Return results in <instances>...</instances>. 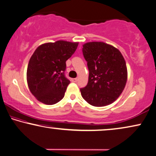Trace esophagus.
I'll use <instances>...</instances> for the list:
<instances>
[{"label":"esophagus","instance_id":"34e87169","mask_svg":"<svg viewBox=\"0 0 156 156\" xmlns=\"http://www.w3.org/2000/svg\"><path fill=\"white\" fill-rule=\"evenodd\" d=\"M71 80H72V82L76 83V82H77V81H78V78H72Z\"/></svg>","mask_w":156,"mask_h":156}]
</instances>
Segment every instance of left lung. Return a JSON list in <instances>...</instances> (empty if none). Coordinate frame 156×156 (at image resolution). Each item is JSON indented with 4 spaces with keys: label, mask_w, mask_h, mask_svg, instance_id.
<instances>
[{
    "label": "left lung",
    "mask_w": 156,
    "mask_h": 156,
    "mask_svg": "<svg viewBox=\"0 0 156 156\" xmlns=\"http://www.w3.org/2000/svg\"><path fill=\"white\" fill-rule=\"evenodd\" d=\"M87 62L88 83L80 88L83 98L94 106H104L115 101L126 85V63L121 52L103 42H90L83 45Z\"/></svg>",
    "instance_id": "1"
}]
</instances>
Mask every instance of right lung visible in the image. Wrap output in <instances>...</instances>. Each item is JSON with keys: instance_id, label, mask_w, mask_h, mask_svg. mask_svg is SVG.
Returning a JSON list of instances; mask_svg holds the SVG:
<instances>
[{"instance_id": "add662e5", "label": "right lung", "mask_w": 156, "mask_h": 156, "mask_svg": "<svg viewBox=\"0 0 156 156\" xmlns=\"http://www.w3.org/2000/svg\"><path fill=\"white\" fill-rule=\"evenodd\" d=\"M78 43L58 41L43 44L35 50L27 67V83L34 96L52 105L64 97L70 80L65 76L66 62L75 52Z\"/></svg>"}]
</instances>
